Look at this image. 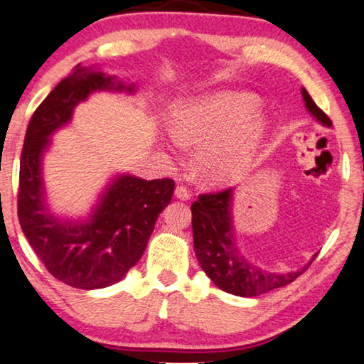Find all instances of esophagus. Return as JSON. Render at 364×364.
<instances>
[{
	"label": "esophagus",
	"instance_id": "esophagus-1",
	"mask_svg": "<svg viewBox=\"0 0 364 364\" xmlns=\"http://www.w3.org/2000/svg\"><path fill=\"white\" fill-rule=\"evenodd\" d=\"M176 197L181 198V200H188L192 197V192L188 191V187L186 186H177L176 187Z\"/></svg>",
	"mask_w": 364,
	"mask_h": 364
}]
</instances>
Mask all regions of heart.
Masks as SVG:
<instances>
[{
    "instance_id": "obj_1",
    "label": "heart",
    "mask_w": 364,
    "mask_h": 364,
    "mask_svg": "<svg viewBox=\"0 0 364 364\" xmlns=\"http://www.w3.org/2000/svg\"><path fill=\"white\" fill-rule=\"evenodd\" d=\"M260 102L250 92L223 91L181 99L168 111L178 144L197 147V168L212 183H237L250 172L265 134Z\"/></svg>"
}]
</instances>
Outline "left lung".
Here are the masks:
<instances>
[{
	"label": "left lung",
	"mask_w": 364,
	"mask_h": 364,
	"mask_svg": "<svg viewBox=\"0 0 364 364\" xmlns=\"http://www.w3.org/2000/svg\"><path fill=\"white\" fill-rule=\"evenodd\" d=\"M305 106L318 121L331 126L330 117L316 106L306 89L301 91ZM232 188L220 192L200 193L192 203V232L197 260L208 278L220 288L237 296H258L275 288L290 285L310 263L301 270L278 275L267 273L248 263L238 255L232 233Z\"/></svg>",
	"instance_id": "1"
}]
</instances>
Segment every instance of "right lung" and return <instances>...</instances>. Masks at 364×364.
<instances>
[{
  "instance_id": "1",
  "label": "right lung",
  "mask_w": 364,
  "mask_h": 364,
  "mask_svg": "<svg viewBox=\"0 0 364 364\" xmlns=\"http://www.w3.org/2000/svg\"><path fill=\"white\" fill-rule=\"evenodd\" d=\"M112 87L124 89L102 73L77 64L33 112L19 162V225L46 270L81 290L112 285L136 265L176 187L172 178L122 176L107 188L87 223H61L46 212L39 161L48 137L71 119L74 106L89 92Z\"/></svg>"
}]
</instances>
